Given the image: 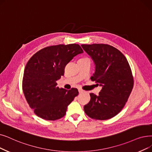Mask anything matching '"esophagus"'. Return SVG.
Instances as JSON below:
<instances>
[{"mask_svg":"<svg viewBox=\"0 0 152 152\" xmlns=\"http://www.w3.org/2000/svg\"><path fill=\"white\" fill-rule=\"evenodd\" d=\"M78 91H79V92H80V94H82V93H83V92H84V91H83L82 89H79Z\"/></svg>","mask_w":152,"mask_h":152,"instance_id":"34e87169","label":"esophagus"}]
</instances>
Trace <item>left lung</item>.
Returning <instances> with one entry per match:
<instances>
[{
    "label": "left lung",
    "mask_w": 152,
    "mask_h": 152,
    "mask_svg": "<svg viewBox=\"0 0 152 152\" xmlns=\"http://www.w3.org/2000/svg\"><path fill=\"white\" fill-rule=\"evenodd\" d=\"M93 60L95 72L91 80L102 87L98 95L91 93L85 113L97 120H107L120 113L134 86L128 61L122 53L107 44L81 45Z\"/></svg>",
    "instance_id": "1"
}]
</instances>
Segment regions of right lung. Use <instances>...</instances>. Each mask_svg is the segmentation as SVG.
Wrapping results in <instances>:
<instances>
[{
    "label": "right lung",
    "mask_w": 152,
    "mask_h": 152,
    "mask_svg": "<svg viewBox=\"0 0 152 152\" xmlns=\"http://www.w3.org/2000/svg\"><path fill=\"white\" fill-rule=\"evenodd\" d=\"M78 44L58 45L42 49L26 64L22 82L23 94L35 114L47 121L60 119L79 94L76 88L66 90L56 86L66 65L83 53Z\"/></svg>",
    "instance_id": "obj_1"
}]
</instances>
